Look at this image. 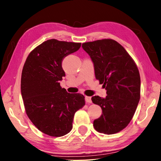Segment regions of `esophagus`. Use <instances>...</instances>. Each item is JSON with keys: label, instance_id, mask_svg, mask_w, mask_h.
I'll list each match as a JSON object with an SVG mask.
<instances>
[{"label": "esophagus", "instance_id": "1", "mask_svg": "<svg viewBox=\"0 0 161 161\" xmlns=\"http://www.w3.org/2000/svg\"><path fill=\"white\" fill-rule=\"evenodd\" d=\"M85 101H86V103H92V98H91L90 97H87V96H86V97H85Z\"/></svg>", "mask_w": 161, "mask_h": 161}]
</instances>
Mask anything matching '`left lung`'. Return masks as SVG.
Returning <instances> with one entry per match:
<instances>
[{"label":"left lung","mask_w":161,"mask_h":161,"mask_svg":"<svg viewBox=\"0 0 161 161\" xmlns=\"http://www.w3.org/2000/svg\"><path fill=\"white\" fill-rule=\"evenodd\" d=\"M94 62L95 77L107 89V96L92 97L102 114L94 121L97 131L114 134L131 121L141 97V78L136 62L124 47L112 39L82 43Z\"/></svg>","instance_id":"left-lung-1"}]
</instances>
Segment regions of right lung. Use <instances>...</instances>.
Wrapping results in <instances>:
<instances>
[{"label": "right lung", "mask_w": 161, "mask_h": 161, "mask_svg": "<svg viewBox=\"0 0 161 161\" xmlns=\"http://www.w3.org/2000/svg\"><path fill=\"white\" fill-rule=\"evenodd\" d=\"M80 47V42L48 40L33 49L24 64L20 86L26 114L48 136L67 134L75 112L85 105L84 95L67 93L59 84L65 76L62 59Z\"/></svg>", "instance_id": "add662e5"}]
</instances>
